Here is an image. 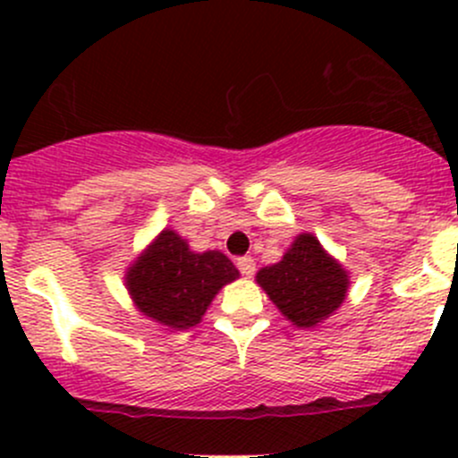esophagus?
Segmentation results:
<instances>
[{"mask_svg": "<svg viewBox=\"0 0 458 458\" xmlns=\"http://www.w3.org/2000/svg\"><path fill=\"white\" fill-rule=\"evenodd\" d=\"M237 267L243 276H252L255 275V259L252 257H239L237 259Z\"/></svg>", "mask_w": 458, "mask_h": 458, "instance_id": "esophagus-1", "label": "esophagus"}]
</instances>
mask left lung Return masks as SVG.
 <instances>
[{
    "label": "left lung",
    "instance_id": "left-lung-1",
    "mask_svg": "<svg viewBox=\"0 0 458 458\" xmlns=\"http://www.w3.org/2000/svg\"><path fill=\"white\" fill-rule=\"evenodd\" d=\"M259 285L294 326H317L344 303L348 275L312 234H299L275 266L259 270Z\"/></svg>",
    "mask_w": 458,
    "mask_h": 458
}]
</instances>
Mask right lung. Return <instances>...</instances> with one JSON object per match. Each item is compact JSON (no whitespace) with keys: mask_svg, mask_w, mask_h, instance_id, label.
I'll return each mask as SVG.
<instances>
[{"mask_svg":"<svg viewBox=\"0 0 458 458\" xmlns=\"http://www.w3.org/2000/svg\"><path fill=\"white\" fill-rule=\"evenodd\" d=\"M239 276L228 257L216 250L197 255L173 230H164L128 272V290L146 317L174 330L201 321L221 285Z\"/></svg>","mask_w":458,"mask_h":458,"instance_id":"add662e5","label":"right lung"}]
</instances>
